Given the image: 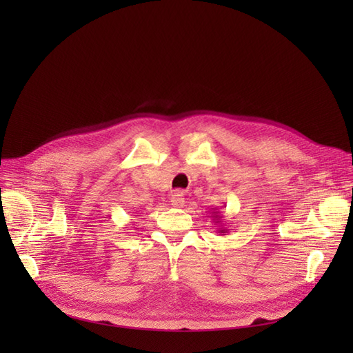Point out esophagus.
Returning a JSON list of instances; mask_svg holds the SVG:
<instances>
[{
  "label": "esophagus",
  "mask_w": 353,
  "mask_h": 353,
  "mask_svg": "<svg viewBox=\"0 0 353 353\" xmlns=\"http://www.w3.org/2000/svg\"><path fill=\"white\" fill-rule=\"evenodd\" d=\"M184 203H185V200L181 193H174L172 196H170V205H172L174 208H183Z\"/></svg>",
  "instance_id": "obj_1"
}]
</instances>
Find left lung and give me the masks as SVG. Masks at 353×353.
<instances>
[{
    "instance_id": "1",
    "label": "left lung",
    "mask_w": 353,
    "mask_h": 353,
    "mask_svg": "<svg viewBox=\"0 0 353 353\" xmlns=\"http://www.w3.org/2000/svg\"><path fill=\"white\" fill-rule=\"evenodd\" d=\"M212 218H213V221H215L216 223H221V215H219V212L216 210V208H213L212 209ZM228 230L227 228H223V227H221L219 230H218V232H221L222 234V236H223V234H225Z\"/></svg>"
}]
</instances>
